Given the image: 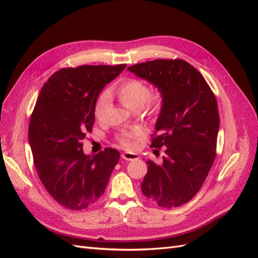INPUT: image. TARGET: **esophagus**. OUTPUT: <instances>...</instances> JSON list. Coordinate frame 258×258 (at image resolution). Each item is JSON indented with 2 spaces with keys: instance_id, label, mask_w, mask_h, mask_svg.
<instances>
[{
  "instance_id": "esophagus-1",
  "label": "esophagus",
  "mask_w": 258,
  "mask_h": 258,
  "mask_svg": "<svg viewBox=\"0 0 258 258\" xmlns=\"http://www.w3.org/2000/svg\"><path fill=\"white\" fill-rule=\"evenodd\" d=\"M121 158L124 160H135V159H139L138 154L135 153H122L121 154Z\"/></svg>"
}]
</instances>
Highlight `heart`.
I'll return each instance as SVG.
<instances>
[{"label": "heart", "instance_id": "obj_1", "mask_svg": "<svg viewBox=\"0 0 258 258\" xmlns=\"http://www.w3.org/2000/svg\"><path fill=\"white\" fill-rule=\"evenodd\" d=\"M114 92L120 102L130 111L134 112H139L143 108L147 113H154L161 100V93L159 90L150 91V88L144 82L137 79H128L123 81L116 86ZM108 101H110L108 92H102L99 96L95 105V115L98 118L102 114ZM137 136L138 132L136 131L126 132L118 138V141L121 146L131 148L135 146Z\"/></svg>", "mask_w": 258, "mask_h": 258}]
</instances>
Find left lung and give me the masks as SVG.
<instances>
[{
    "label": "left lung",
    "instance_id": "8db88e82",
    "mask_svg": "<svg viewBox=\"0 0 258 258\" xmlns=\"http://www.w3.org/2000/svg\"><path fill=\"white\" fill-rule=\"evenodd\" d=\"M128 71L161 93L152 146H166L162 163L146 160L141 184L144 196L163 208H176L194 198L215 159L220 115L214 93L188 62L157 59L131 66Z\"/></svg>",
    "mask_w": 258,
    "mask_h": 258
}]
</instances>
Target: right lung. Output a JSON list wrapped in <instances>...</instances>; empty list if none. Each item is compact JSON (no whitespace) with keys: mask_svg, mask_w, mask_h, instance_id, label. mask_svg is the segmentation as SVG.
Returning a JSON list of instances; mask_svg holds the SVG:
<instances>
[{"mask_svg":"<svg viewBox=\"0 0 258 258\" xmlns=\"http://www.w3.org/2000/svg\"><path fill=\"white\" fill-rule=\"evenodd\" d=\"M126 64L59 70L46 82L29 124L34 166L46 190L71 210L95 205L105 191L120 154L107 147L86 155L82 141L95 122V105L105 85Z\"/></svg>","mask_w":258,"mask_h":258,"instance_id":"right-lung-1","label":"right lung"}]
</instances>
